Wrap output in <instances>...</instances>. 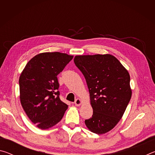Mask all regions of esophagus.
I'll return each mask as SVG.
<instances>
[{
  "instance_id": "obj_1",
  "label": "esophagus",
  "mask_w": 155,
  "mask_h": 155,
  "mask_svg": "<svg viewBox=\"0 0 155 155\" xmlns=\"http://www.w3.org/2000/svg\"><path fill=\"white\" fill-rule=\"evenodd\" d=\"M82 101H81V99H79V98H77V100H76L75 101V103H74V104H75V105L76 106H77V107H78V106H80L81 104H82Z\"/></svg>"
}]
</instances>
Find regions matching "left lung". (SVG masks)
Segmentation results:
<instances>
[{
    "label": "left lung",
    "mask_w": 155,
    "mask_h": 155,
    "mask_svg": "<svg viewBox=\"0 0 155 155\" xmlns=\"http://www.w3.org/2000/svg\"><path fill=\"white\" fill-rule=\"evenodd\" d=\"M74 61L85 77L93 109L92 117L85 120L86 127L96 134H104L120 122L129 103V73L110 54L77 55Z\"/></svg>",
    "instance_id": "1"
}]
</instances>
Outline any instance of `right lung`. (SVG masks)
Wrapping results in <instances>:
<instances>
[{"mask_svg":"<svg viewBox=\"0 0 155 155\" xmlns=\"http://www.w3.org/2000/svg\"><path fill=\"white\" fill-rule=\"evenodd\" d=\"M72 58L59 52H42L33 57L21 72V104L31 121L40 129L56 125L68 109L59 98L57 76Z\"/></svg>","mask_w":155,"mask_h":155,"instance_id":"1","label":"right lung"}]
</instances>
